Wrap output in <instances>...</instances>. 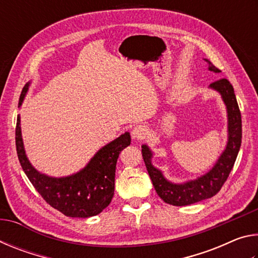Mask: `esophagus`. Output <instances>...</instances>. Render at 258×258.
<instances>
[{"label":"esophagus","instance_id":"obj_1","mask_svg":"<svg viewBox=\"0 0 258 258\" xmlns=\"http://www.w3.org/2000/svg\"><path fill=\"white\" fill-rule=\"evenodd\" d=\"M147 134H148V130L146 126H143V125L134 126L132 132H131L132 139L135 140V141H141V140H143L147 137Z\"/></svg>","mask_w":258,"mask_h":258}]
</instances>
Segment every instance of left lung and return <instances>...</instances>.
I'll use <instances>...</instances> for the list:
<instances>
[{
    "label": "left lung",
    "mask_w": 258,
    "mask_h": 258,
    "mask_svg": "<svg viewBox=\"0 0 258 258\" xmlns=\"http://www.w3.org/2000/svg\"><path fill=\"white\" fill-rule=\"evenodd\" d=\"M205 61L208 63L209 71L221 73L220 69L214 66L208 59H205ZM209 87L221 94L226 106V111H228V143L212 169L196 180L184 183H173L165 178L160 169L152 165V151L149 149V147L147 145L142 146L143 160H145L147 171L149 173L157 195L166 204L173 205V206H187V205L199 203L215 196L223 186L230 172L232 171L240 146H241V113L239 110L233 86L226 78H221L213 82Z\"/></svg>",
    "instance_id": "obj_1"
}]
</instances>
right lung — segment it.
Masks as SVG:
<instances>
[{"mask_svg":"<svg viewBox=\"0 0 258 258\" xmlns=\"http://www.w3.org/2000/svg\"><path fill=\"white\" fill-rule=\"evenodd\" d=\"M30 83L24 86L19 107ZM131 145L128 132L102 147L84 168L73 175L52 177L33 167L26 156L21 137L20 116L16 126V147L21 167L45 202L69 217H91L101 213L111 203L115 191L116 164L120 151Z\"/></svg>","mask_w":258,"mask_h":258,"instance_id":"add662e5","label":"right lung"}]
</instances>
